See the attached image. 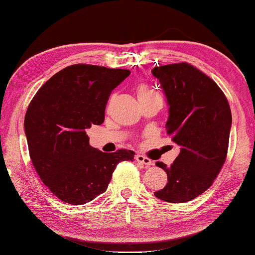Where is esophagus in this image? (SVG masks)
Here are the masks:
<instances>
[{"instance_id": "esophagus-1", "label": "esophagus", "mask_w": 255, "mask_h": 255, "mask_svg": "<svg viewBox=\"0 0 255 255\" xmlns=\"http://www.w3.org/2000/svg\"><path fill=\"white\" fill-rule=\"evenodd\" d=\"M135 159H136L137 162H139V163H142V164H144V165H146V167H149V165L153 164V162H152L151 160L148 159V157L144 156V155H142V154H137V155L135 156Z\"/></svg>"}]
</instances>
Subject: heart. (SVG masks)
Masks as SVG:
<instances>
[{
  "label": "heart",
  "mask_w": 255,
  "mask_h": 255,
  "mask_svg": "<svg viewBox=\"0 0 255 255\" xmlns=\"http://www.w3.org/2000/svg\"><path fill=\"white\" fill-rule=\"evenodd\" d=\"M155 95H159L156 93V91L153 90L152 87L146 86V85H140V86H138V88H137V98H138V100L152 98V96H155Z\"/></svg>",
  "instance_id": "1"
}]
</instances>
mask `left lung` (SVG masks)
I'll return each mask as SVG.
<instances>
[{
    "instance_id": "1",
    "label": "left lung",
    "mask_w": 255,
    "mask_h": 255,
    "mask_svg": "<svg viewBox=\"0 0 255 255\" xmlns=\"http://www.w3.org/2000/svg\"><path fill=\"white\" fill-rule=\"evenodd\" d=\"M167 99V134L180 146L170 167L156 162L168 176L164 188L154 193L170 203L192 201L213 184L226 161L232 112L219 86L187 62L155 67Z\"/></svg>"
}]
</instances>
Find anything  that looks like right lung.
I'll return each instance as SVG.
<instances>
[{
	"label": "right lung",
	"instance_id": "1",
	"mask_svg": "<svg viewBox=\"0 0 255 255\" xmlns=\"http://www.w3.org/2000/svg\"><path fill=\"white\" fill-rule=\"evenodd\" d=\"M127 69L74 64L56 72L28 106L25 132L29 155L44 185L66 203L80 205L107 191L121 161L135 152L104 153L90 145L86 130L104 121L111 92Z\"/></svg>",
	"mask_w": 255,
	"mask_h": 255
}]
</instances>
